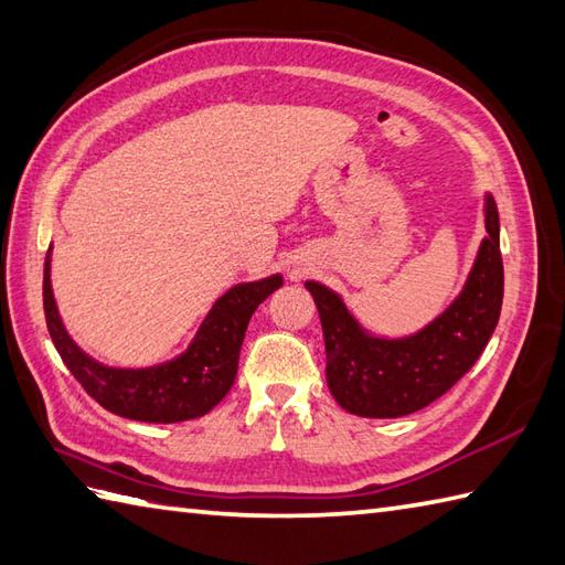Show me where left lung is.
I'll use <instances>...</instances> for the list:
<instances>
[{
	"label": "left lung",
	"mask_w": 565,
	"mask_h": 565,
	"mask_svg": "<svg viewBox=\"0 0 565 565\" xmlns=\"http://www.w3.org/2000/svg\"><path fill=\"white\" fill-rule=\"evenodd\" d=\"M486 232L463 290L412 337H373L337 292L315 280L305 282L324 331L327 383L343 409L371 419L405 417L439 399L473 367L498 327L504 290L492 194H486Z\"/></svg>",
	"instance_id": "1"
}]
</instances>
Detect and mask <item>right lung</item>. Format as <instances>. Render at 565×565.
Here are the masks:
<instances>
[{
    "mask_svg": "<svg viewBox=\"0 0 565 565\" xmlns=\"http://www.w3.org/2000/svg\"><path fill=\"white\" fill-rule=\"evenodd\" d=\"M280 285L282 275L234 285L216 299L185 353L148 367L105 365L71 339L51 287V248L43 268V309L57 353L89 397L126 419L175 424L202 417L232 390L250 315Z\"/></svg>",
    "mask_w": 565,
    "mask_h": 565,
    "instance_id": "right-lung-1",
    "label": "right lung"
}]
</instances>
